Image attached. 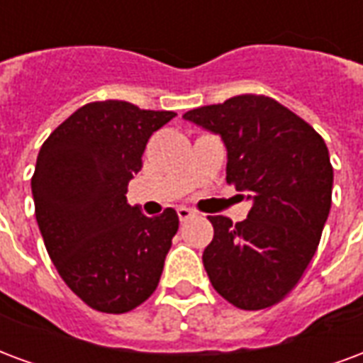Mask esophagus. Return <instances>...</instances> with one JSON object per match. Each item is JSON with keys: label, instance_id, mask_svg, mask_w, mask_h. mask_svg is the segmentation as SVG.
Instances as JSON below:
<instances>
[{"label": "esophagus", "instance_id": "esophagus-1", "mask_svg": "<svg viewBox=\"0 0 363 363\" xmlns=\"http://www.w3.org/2000/svg\"><path fill=\"white\" fill-rule=\"evenodd\" d=\"M177 213H179V219H181V221H186V219H190V217H194V211H192L190 208H184V206L177 208Z\"/></svg>", "mask_w": 363, "mask_h": 363}]
</instances>
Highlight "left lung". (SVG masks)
Here are the masks:
<instances>
[{"label":"left lung","instance_id":"obj_1","mask_svg":"<svg viewBox=\"0 0 363 363\" xmlns=\"http://www.w3.org/2000/svg\"><path fill=\"white\" fill-rule=\"evenodd\" d=\"M184 119L221 134L227 182L254 206L244 221L209 216L203 267L240 310H264L296 286L329 217L333 165L323 138L277 99L242 94L190 109ZM244 198V194H242Z\"/></svg>","mask_w":363,"mask_h":363}]
</instances>
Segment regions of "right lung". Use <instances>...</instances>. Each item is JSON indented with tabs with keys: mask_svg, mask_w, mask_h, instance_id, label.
<instances>
[{
	"mask_svg": "<svg viewBox=\"0 0 363 363\" xmlns=\"http://www.w3.org/2000/svg\"><path fill=\"white\" fill-rule=\"evenodd\" d=\"M121 99L79 107L42 144L34 211L55 269L92 310L125 313L154 294L179 216L127 202L150 136L173 119Z\"/></svg>",
	"mask_w": 363,
	"mask_h": 363,
	"instance_id": "1",
	"label": "right lung"
}]
</instances>
